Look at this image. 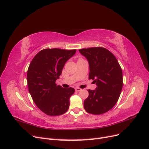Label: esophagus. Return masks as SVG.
Masks as SVG:
<instances>
[{
  "label": "esophagus",
  "instance_id": "obj_1",
  "mask_svg": "<svg viewBox=\"0 0 149 149\" xmlns=\"http://www.w3.org/2000/svg\"><path fill=\"white\" fill-rule=\"evenodd\" d=\"M75 91H81V88H75Z\"/></svg>",
  "mask_w": 149,
  "mask_h": 149
}]
</instances>
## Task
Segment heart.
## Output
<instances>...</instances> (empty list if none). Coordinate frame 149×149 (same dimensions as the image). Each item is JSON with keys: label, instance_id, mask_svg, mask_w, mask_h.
<instances>
[{"label": "heart", "instance_id": "1", "mask_svg": "<svg viewBox=\"0 0 149 149\" xmlns=\"http://www.w3.org/2000/svg\"><path fill=\"white\" fill-rule=\"evenodd\" d=\"M82 59H83V58H79V59H78V60H82Z\"/></svg>", "mask_w": 149, "mask_h": 149}]
</instances>
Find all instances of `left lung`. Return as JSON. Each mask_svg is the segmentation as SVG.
Masks as SVG:
<instances>
[{"label": "left lung", "instance_id": "obj_1", "mask_svg": "<svg viewBox=\"0 0 149 149\" xmlns=\"http://www.w3.org/2000/svg\"><path fill=\"white\" fill-rule=\"evenodd\" d=\"M89 62V79L97 85L88 89L89 96L84 101V108L92 114L109 111L118 102L123 85V71L115 56L103 47L79 49Z\"/></svg>", "mask_w": 149, "mask_h": 149}]
</instances>
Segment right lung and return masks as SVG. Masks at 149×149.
<instances>
[{"label":"right lung","mask_w":149,"mask_h":149,"mask_svg":"<svg viewBox=\"0 0 149 149\" xmlns=\"http://www.w3.org/2000/svg\"><path fill=\"white\" fill-rule=\"evenodd\" d=\"M76 49L46 48L39 52L31 60L27 71L29 91L37 106L48 116L63 114L70 106L73 88H63L56 84L66 62Z\"/></svg>","instance_id":"1"}]
</instances>
